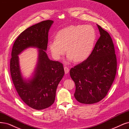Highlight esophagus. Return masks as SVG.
<instances>
[{"label":"esophagus","mask_w":129,"mask_h":129,"mask_svg":"<svg viewBox=\"0 0 129 129\" xmlns=\"http://www.w3.org/2000/svg\"><path fill=\"white\" fill-rule=\"evenodd\" d=\"M64 73H65L66 74H67L69 73V69L67 67H64Z\"/></svg>","instance_id":"obj_1"}]
</instances>
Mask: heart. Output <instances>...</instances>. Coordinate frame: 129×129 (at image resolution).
I'll return each mask as SVG.
<instances>
[{
	"instance_id": "b5f03b06",
	"label": "heart",
	"mask_w": 129,
	"mask_h": 129,
	"mask_svg": "<svg viewBox=\"0 0 129 129\" xmlns=\"http://www.w3.org/2000/svg\"><path fill=\"white\" fill-rule=\"evenodd\" d=\"M96 38L95 30L91 25H70L59 31L56 39L50 41L48 45L56 59H60L67 50L69 60L82 62L91 55Z\"/></svg>"
}]
</instances>
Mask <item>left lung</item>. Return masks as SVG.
<instances>
[{
    "mask_svg": "<svg viewBox=\"0 0 129 129\" xmlns=\"http://www.w3.org/2000/svg\"><path fill=\"white\" fill-rule=\"evenodd\" d=\"M97 26L100 36L91 55L70 70L76 86L75 99L84 104L96 103L103 99L116 74L117 59L112 39L106 31Z\"/></svg>",
    "mask_w": 129,
    "mask_h": 129,
    "instance_id": "8db88e82",
    "label": "left lung"
}]
</instances>
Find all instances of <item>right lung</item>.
Instances as JSON below:
<instances>
[{"label": "right lung", "mask_w": 129, "mask_h": 129, "mask_svg": "<svg viewBox=\"0 0 129 129\" xmlns=\"http://www.w3.org/2000/svg\"><path fill=\"white\" fill-rule=\"evenodd\" d=\"M53 23L52 20L43 21L26 29L12 47L10 71L13 83L24 103L36 110L47 108L54 103L56 88L64 74L62 63L50 60L45 52ZM29 47L39 48V59L33 77L26 80L22 77L18 55Z\"/></svg>", "instance_id": "1"}]
</instances>
